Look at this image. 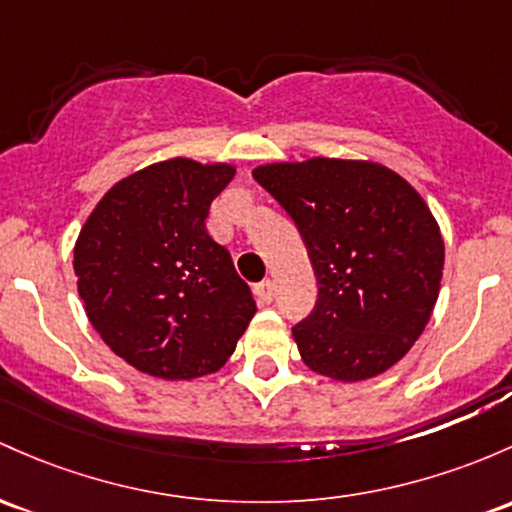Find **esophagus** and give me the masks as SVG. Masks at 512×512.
I'll list each match as a JSON object with an SVG mask.
<instances>
[{"label": "esophagus", "mask_w": 512, "mask_h": 512, "mask_svg": "<svg viewBox=\"0 0 512 512\" xmlns=\"http://www.w3.org/2000/svg\"><path fill=\"white\" fill-rule=\"evenodd\" d=\"M255 296H257V301L262 303V306L272 303V299H274V282H272V279H265V282L257 284L255 286Z\"/></svg>", "instance_id": "esophagus-1"}]
</instances>
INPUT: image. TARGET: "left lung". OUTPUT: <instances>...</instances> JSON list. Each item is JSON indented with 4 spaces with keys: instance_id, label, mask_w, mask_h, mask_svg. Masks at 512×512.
<instances>
[{
    "instance_id": "8db88e82",
    "label": "left lung",
    "mask_w": 512,
    "mask_h": 512,
    "mask_svg": "<svg viewBox=\"0 0 512 512\" xmlns=\"http://www.w3.org/2000/svg\"><path fill=\"white\" fill-rule=\"evenodd\" d=\"M252 177L294 218L316 269V311L294 328L303 364L352 384L401 362L445 269V240L418 189L381 162L320 155L267 162Z\"/></svg>"
}]
</instances>
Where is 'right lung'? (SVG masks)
I'll return each instance as SVG.
<instances>
[{
	"mask_svg": "<svg viewBox=\"0 0 512 512\" xmlns=\"http://www.w3.org/2000/svg\"><path fill=\"white\" fill-rule=\"evenodd\" d=\"M230 162L170 157L119 179L75 240L77 294L114 355L184 381L228 362L257 313L223 245L206 233Z\"/></svg>",
	"mask_w": 512,
	"mask_h": 512,
	"instance_id": "obj_1",
	"label": "right lung"
}]
</instances>
